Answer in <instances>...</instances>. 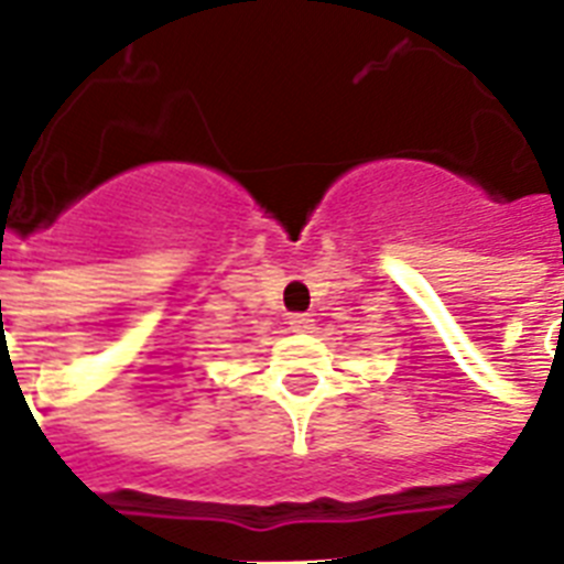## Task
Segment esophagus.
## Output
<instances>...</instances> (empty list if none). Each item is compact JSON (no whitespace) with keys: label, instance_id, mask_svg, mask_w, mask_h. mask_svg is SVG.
<instances>
[{"label":"esophagus","instance_id":"1","mask_svg":"<svg viewBox=\"0 0 564 564\" xmlns=\"http://www.w3.org/2000/svg\"><path fill=\"white\" fill-rule=\"evenodd\" d=\"M313 325H316V318L307 316V313H295V316H290V330H295V334H310Z\"/></svg>","mask_w":564,"mask_h":564}]
</instances>
